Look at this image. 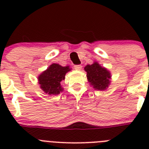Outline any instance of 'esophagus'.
<instances>
[{
    "mask_svg": "<svg viewBox=\"0 0 149 149\" xmlns=\"http://www.w3.org/2000/svg\"><path fill=\"white\" fill-rule=\"evenodd\" d=\"M74 67V68H75L76 70H81V68H82V65H75Z\"/></svg>",
    "mask_w": 149,
    "mask_h": 149,
    "instance_id": "1",
    "label": "esophagus"
}]
</instances>
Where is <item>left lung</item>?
Here are the masks:
<instances>
[{"instance_id":"8db88e82","label":"left lung","mask_w":149,"mask_h":149,"mask_svg":"<svg viewBox=\"0 0 149 149\" xmlns=\"http://www.w3.org/2000/svg\"><path fill=\"white\" fill-rule=\"evenodd\" d=\"M87 74L88 81L93 88L98 90H104L110 84V73L106 68L101 67L98 63L87 65L84 68Z\"/></svg>"}]
</instances>
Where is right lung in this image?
<instances>
[{"label":"right lung","mask_w":149,"mask_h":149,"mask_svg":"<svg viewBox=\"0 0 149 149\" xmlns=\"http://www.w3.org/2000/svg\"><path fill=\"white\" fill-rule=\"evenodd\" d=\"M70 70L69 66L63 67L56 63L51 65L38 77L41 89L48 95L60 94L63 90L60 84L65 79V74Z\"/></svg>","instance_id":"1"}]
</instances>
